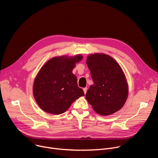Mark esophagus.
Here are the masks:
<instances>
[{
    "mask_svg": "<svg viewBox=\"0 0 158 158\" xmlns=\"http://www.w3.org/2000/svg\"><path fill=\"white\" fill-rule=\"evenodd\" d=\"M87 87H85V88H84V89H83V91H84V94H85V93H86V92H87Z\"/></svg>",
    "mask_w": 158,
    "mask_h": 158,
    "instance_id": "obj_1",
    "label": "esophagus"
}]
</instances>
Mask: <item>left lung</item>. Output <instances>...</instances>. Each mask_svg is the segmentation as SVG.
I'll return each instance as SVG.
<instances>
[{
	"label": "left lung",
	"mask_w": 158,
	"mask_h": 158,
	"mask_svg": "<svg viewBox=\"0 0 158 158\" xmlns=\"http://www.w3.org/2000/svg\"><path fill=\"white\" fill-rule=\"evenodd\" d=\"M86 63L94 82L85 94L88 102L102 116L120 110L128 96V85L120 65L104 54L89 55Z\"/></svg>",
	"instance_id": "8db88e82"
}]
</instances>
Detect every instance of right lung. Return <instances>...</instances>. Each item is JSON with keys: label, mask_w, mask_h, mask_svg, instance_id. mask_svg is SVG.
Returning a JSON list of instances; mask_svg holds the SVG:
<instances>
[{"label": "right lung", "mask_w": 158, "mask_h": 158, "mask_svg": "<svg viewBox=\"0 0 158 158\" xmlns=\"http://www.w3.org/2000/svg\"><path fill=\"white\" fill-rule=\"evenodd\" d=\"M82 59L60 56L49 59L40 69L33 85V94L39 106L54 115L64 113L77 99L84 96L73 73L76 63Z\"/></svg>", "instance_id": "1"}]
</instances>
